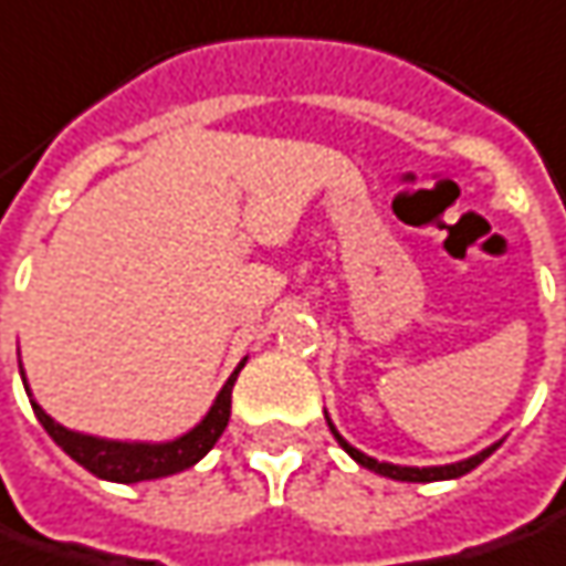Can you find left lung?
<instances>
[{
  "label": "left lung",
  "instance_id": "8db88e82",
  "mask_svg": "<svg viewBox=\"0 0 566 566\" xmlns=\"http://www.w3.org/2000/svg\"><path fill=\"white\" fill-rule=\"evenodd\" d=\"M328 419V417H325ZM328 429H332V436L338 439V444H342L344 451L350 454V458L357 460L360 467H366V470H373V473H379V476H388V479H398V482H441V479H458L463 476V473H470V470H476L482 460L489 458L492 451H495L501 441H495L492 448H485V451H479V454H473V458L467 460H458V463H444V467H398V463H381V460L369 458V454H363V451H357L350 441L342 439V432L332 426V419H328Z\"/></svg>",
  "mask_w": 566,
  "mask_h": 566
}]
</instances>
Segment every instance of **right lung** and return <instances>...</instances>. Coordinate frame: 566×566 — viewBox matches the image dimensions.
Returning <instances> with one entry per match:
<instances>
[{"instance_id": "1", "label": "right lung", "mask_w": 566, "mask_h": 566, "mask_svg": "<svg viewBox=\"0 0 566 566\" xmlns=\"http://www.w3.org/2000/svg\"><path fill=\"white\" fill-rule=\"evenodd\" d=\"M244 363L247 360L238 363V369L228 376L216 403L209 407V413L190 432H185L181 439L175 441H159V444H149V441H108L96 439V436H84V432H71L65 426H59L36 400H30V407H33L36 419H40V426L50 432V439L71 460H77L84 470H90L93 476L108 479V482L163 479L193 467L197 460H203L212 451L216 441L222 439L228 417H231V388L238 381V373L244 369ZM21 379H24V373H21ZM24 388H28V379H24Z\"/></svg>"}]
</instances>
